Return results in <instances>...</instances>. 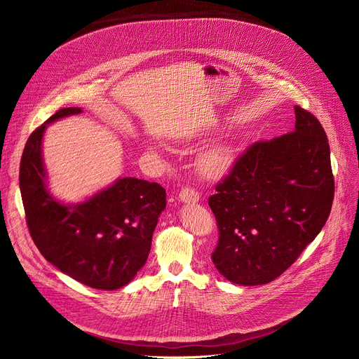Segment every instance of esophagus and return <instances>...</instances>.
<instances>
[{
    "mask_svg": "<svg viewBox=\"0 0 359 359\" xmlns=\"http://www.w3.org/2000/svg\"><path fill=\"white\" fill-rule=\"evenodd\" d=\"M198 198H200L198 191H196L191 187H183L179 193V200L182 203H197Z\"/></svg>",
    "mask_w": 359,
    "mask_h": 359,
    "instance_id": "obj_1",
    "label": "esophagus"
}]
</instances>
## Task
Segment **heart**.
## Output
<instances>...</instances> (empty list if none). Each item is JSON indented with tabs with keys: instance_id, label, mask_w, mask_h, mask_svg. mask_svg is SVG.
<instances>
[{
	"instance_id": "obj_1",
	"label": "heart",
	"mask_w": 359,
	"mask_h": 359,
	"mask_svg": "<svg viewBox=\"0 0 359 359\" xmlns=\"http://www.w3.org/2000/svg\"><path fill=\"white\" fill-rule=\"evenodd\" d=\"M149 151L153 155L159 156L161 150L155 144L147 146ZM234 159V149L229 140H216L208 147H204L196 159L197 172L208 179H217L224 176L233 165Z\"/></svg>"
}]
</instances>
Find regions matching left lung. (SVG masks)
<instances>
[{"label":"left lung","mask_w":359,"mask_h":359,"mask_svg":"<svg viewBox=\"0 0 359 359\" xmlns=\"http://www.w3.org/2000/svg\"><path fill=\"white\" fill-rule=\"evenodd\" d=\"M294 112L295 130L251 144L209 198L220 231L212 260L230 283L263 285L281 276L330 216L328 137L314 115Z\"/></svg>","instance_id":"left-lung-1"}]
</instances>
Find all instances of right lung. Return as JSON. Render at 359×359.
<instances>
[{"label": "right lung", "instance_id": "right-lung-1", "mask_svg": "<svg viewBox=\"0 0 359 359\" xmlns=\"http://www.w3.org/2000/svg\"><path fill=\"white\" fill-rule=\"evenodd\" d=\"M79 114L81 108L61 109L31 133L20 166V190L31 237L45 260L88 287L112 291L129 284L144 266L166 209V190L158 183L119 177L79 203L50 194L43 133L48 125Z\"/></svg>", "mask_w": 359, "mask_h": 359}]
</instances>
